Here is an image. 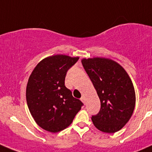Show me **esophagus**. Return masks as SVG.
<instances>
[{
	"label": "esophagus",
	"mask_w": 152,
	"mask_h": 152,
	"mask_svg": "<svg viewBox=\"0 0 152 152\" xmlns=\"http://www.w3.org/2000/svg\"><path fill=\"white\" fill-rule=\"evenodd\" d=\"M81 101H82V102H83L84 104H85V96H82V97L81 98Z\"/></svg>",
	"instance_id": "1"
}]
</instances>
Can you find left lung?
<instances>
[{
  "label": "left lung",
  "mask_w": 152,
  "mask_h": 152,
  "mask_svg": "<svg viewBox=\"0 0 152 152\" xmlns=\"http://www.w3.org/2000/svg\"><path fill=\"white\" fill-rule=\"evenodd\" d=\"M82 65L101 102L97 115L92 116L100 131L114 133L121 129L132 115L135 92L128 73L115 61L107 58L82 59Z\"/></svg>",
  "instance_id": "1"
}]
</instances>
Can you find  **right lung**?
I'll list each match as a JSON object with an SVG mask.
<instances>
[{"mask_svg": "<svg viewBox=\"0 0 152 152\" xmlns=\"http://www.w3.org/2000/svg\"><path fill=\"white\" fill-rule=\"evenodd\" d=\"M79 57L62 54L45 58L29 76L26 102L32 117L43 129L56 133L71 124L83 103L65 85L67 72Z\"/></svg>", "mask_w": 152, "mask_h": 152, "instance_id": "1", "label": "right lung"}]
</instances>
